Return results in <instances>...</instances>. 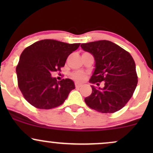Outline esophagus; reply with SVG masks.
I'll use <instances>...</instances> for the list:
<instances>
[{
	"label": "esophagus",
	"instance_id": "1",
	"mask_svg": "<svg viewBox=\"0 0 153 153\" xmlns=\"http://www.w3.org/2000/svg\"><path fill=\"white\" fill-rule=\"evenodd\" d=\"M75 88H80V86H81L82 84H81V83H79V82H75Z\"/></svg>",
	"mask_w": 153,
	"mask_h": 153
}]
</instances>
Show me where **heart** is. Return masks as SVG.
I'll return each mask as SVG.
<instances>
[{"label": "heart", "instance_id": "b5f03b06", "mask_svg": "<svg viewBox=\"0 0 153 153\" xmlns=\"http://www.w3.org/2000/svg\"><path fill=\"white\" fill-rule=\"evenodd\" d=\"M72 76H73V79L78 80V81H82L85 78V73H82L81 71L75 72V73H73Z\"/></svg>", "mask_w": 153, "mask_h": 153}]
</instances>
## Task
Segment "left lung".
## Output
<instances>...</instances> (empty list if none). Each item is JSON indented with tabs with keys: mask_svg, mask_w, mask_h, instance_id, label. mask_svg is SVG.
Wrapping results in <instances>:
<instances>
[{
	"mask_svg": "<svg viewBox=\"0 0 153 153\" xmlns=\"http://www.w3.org/2000/svg\"><path fill=\"white\" fill-rule=\"evenodd\" d=\"M81 48L94 56L95 69L91 83L104 82L103 88L91 85L92 93L85 102L101 113H114L126 105L137 85L136 66L129 52L107 40L81 44Z\"/></svg>",
	"mask_w": 153,
	"mask_h": 153,
	"instance_id": "1",
	"label": "left lung"
}]
</instances>
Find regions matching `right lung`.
<instances>
[{
  "label": "right lung",
  "mask_w": 153,
  "mask_h": 153,
  "mask_svg": "<svg viewBox=\"0 0 153 153\" xmlns=\"http://www.w3.org/2000/svg\"><path fill=\"white\" fill-rule=\"evenodd\" d=\"M79 46L80 43L43 39L23 51L16 71L19 89L30 104L50 109L64 103L75 89L74 82L69 78L57 81L51 73L60 71L68 56Z\"/></svg>",
  "instance_id": "1"
}]
</instances>
